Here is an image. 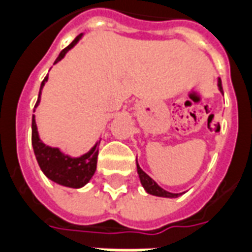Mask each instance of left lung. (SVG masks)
Here are the masks:
<instances>
[{"mask_svg":"<svg viewBox=\"0 0 252 252\" xmlns=\"http://www.w3.org/2000/svg\"><path fill=\"white\" fill-rule=\"evenodd\" d=\"M218 87H219V89H220V92H223L220 80L218 81ZM137 173H139V178H140V182L141 184H143V187H144L145 191H147L148 193H151V195H155V196H163V197L178 196V193H171L168 192V191L163 189L161 187H159V186L156 184V182L152 180V179H151L150 176H148V175H147V173L140 168V167H139V164H137Z\"/></svg>","mask_w":252,"mask_h":252,"instance_id":"1","label":"left lung"}]
</instances>
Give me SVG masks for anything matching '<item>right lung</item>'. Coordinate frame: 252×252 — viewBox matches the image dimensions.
<instances>
[{
    "instance_id": "1",
    "label": "right lung",
    "mask_w": 252,
    "mask_h": 252,
    "mask_svg": "<svg viewBox=\"0 0 252 252\" xmlns=\"http://www.w3.org/2000/svg\"><path fill=\"white\" fill-rule=\"evenodd\" d=\"M81 36L83 34H79L65 49L60 52L55 64L64 57L65 53L69 49H72L77 44V41L81 38ZM46 80H48V76L41 83L40 94H38L34 108L40 102L41 89L45 85ZM98 144H100V141L96 143V145L89 151L88 154L83 155L80 158H69V156L63 154L59 148L48 147L40 140L38 132H37L36 120H34V116L32 117V145H33L38 165H40L41 171L45 173L46 178L53 180L56 183L61 184V186L70 188H80L88 183L93 176L94 171H96V165H97Z\"/></svg>"
}]
</instances>
